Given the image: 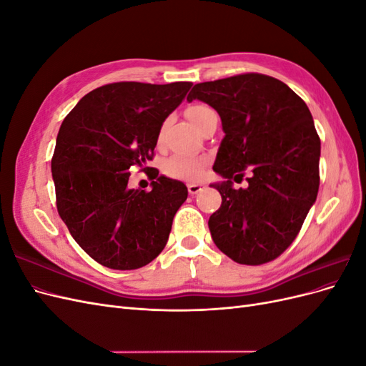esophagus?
<instances>
[{
    "label": "esophagus",
    "instance_id": "34e87169",
    "mask_svg": "<svg viewBox=\"0 0 366 366\" xmlns=\"http://www.w3.org/2000/svg\"><path fill=\"white\" fill-rule=\"evenodd\" d=\"M203 189H204V184H202V183H189V184H187V191H189L191 195H195Z\"/></svg>",
    "mask_w": 366,
    "mask_h": 366
}]
</instances>
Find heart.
<instances>
[{
	"instance_id": "heart-1",
	"label": "heart",
	"mask_w": 366,
	"mask_h": 366,
	"mask_svg": "<svg viewBox=\"0 0 366 366\" xmlns=\"http://www.w3.org/2000/svg\"><path fill=\"white\" fill-rule=\"evenodd\" d=\"M214 113L206 105H192L186 109V116L192 124L200 128L206 117ZM207 159L204 157H187V156H174L164 163V174L172 179L183 180H198L204 172Z\"/></svg>"
}]
</instances>
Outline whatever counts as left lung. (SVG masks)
<instances>
[{
	"mask_svg": "<svg viewBox=\"0 0 366 366\" xmlns=\"http://www.w3.org/2000/svg\"><path fill=\"white\" fill-rule=\"evenodd\" d=\"M217 109L223 124L214 171L219 209L209 218L217 247L238 264L280 257L301 230L319 191L320 139L305 102L290 86L261 73L195 84L187 101ZM249 169L246 190H234Z\"/></svg>",
	"mask_w": 366,
	"mask_h": 366,
	"instance_id": "1",
	"label": "left lung"
}]
</instances>
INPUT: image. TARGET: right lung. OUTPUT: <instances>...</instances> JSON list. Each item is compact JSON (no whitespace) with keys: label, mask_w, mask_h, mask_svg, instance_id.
Listing matches in <instances>:
<instances>
[{"label":"right lung","mask_w":366,"mask_h":366,"mask_svg":"<svg viewBox=\"0 0 366 366\" xmlns=\"http://www.w3.org/2000/svg\"><path fill=\"white\" fill-rule=\"evenodd\" d=\"M192 82H113L85 94L64 119L51 157L56 207L84 252L114 270L156 259L187 187L160 177L154 157L164 119ZM132 167L152 180L151 192L131 190Z\"/></svg>","instance_id":"add662e5"}]
</instances>
